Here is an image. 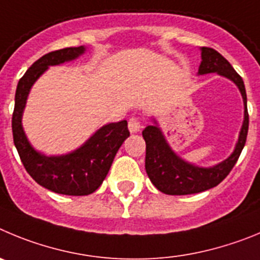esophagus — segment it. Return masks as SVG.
<instances>
[{
	"label": "esophagus",
	"mask_w": 260,
	"mask_h": 260,
	"mask_svg": "<svg viewBox=\"0 0 260 260\" xmlns=\"http://www.w3.org/2000/svg\"><path fill=\"white\" fill-rule=\"evenodd\" d=\"M128 128H129V131L132 133L139 132L141 129V123H140V120L137 118H131L128 120Z\"/></svg>",
	"instance_id": "esophagus-1"
}]
</instances>
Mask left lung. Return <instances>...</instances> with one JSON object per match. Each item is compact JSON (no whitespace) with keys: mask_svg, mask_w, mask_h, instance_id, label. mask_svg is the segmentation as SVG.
Instances as JSON below:
<instances>
[{"mask_svg":"<svg viewBox=\"0 0 260 260\" xmlns=\"http://www.w3.org/2000/svg\"><path fill=\"white\" fill-rule=\"evenodd\" d=\"M202 62L198 69V75L219 74L232 80L240 89L244 100V123L241 127L238 141L235 150L225 160L212 167H200L185 162L180 158L168 145L162 129L154 120L155 125H147L142 131L146 142L145 168L146 174L158 190L170 196H185L211 189L220 184L235 167L241 151L246 142L249 131V114H247V98L242 78L235 71L232 64L216 50L211 48H201Z\"/></svg>","mask_w":260,"mask_h":260,"instance_id":"obj_1","label":"left lung"}]
</instances>
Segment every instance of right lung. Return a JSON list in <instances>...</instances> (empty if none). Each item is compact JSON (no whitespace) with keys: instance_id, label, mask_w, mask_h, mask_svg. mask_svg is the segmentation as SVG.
I'll use <instances>...</instances> for the list:
<instances>
[{"instance_id":"right-lung-1","label":"right lung","mask_w":260,"mask_h":260,"mask_svg":"<svg viewBox=\"0 0 260 260\" xmlns=\"http://www.w3.org/2000/svg\"><path fill=\"white\" fill-rule=\"evenodd\" d=\"M85 48H64L50 51L37 59L20 79L15 93L13 137L23 166L32 179L44 188L66 196H88L100 188L106 177L119 147L129 137L127 120L101 127L79 149L64 155L46 156L35 150L22 125L27 97L35 81L49 69L76 59Z\"/></svg>"}]
</instances>
